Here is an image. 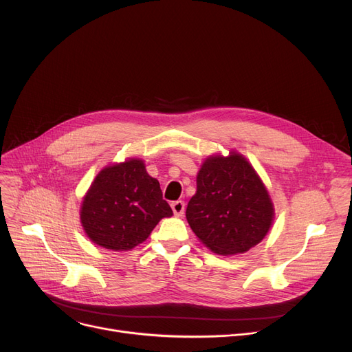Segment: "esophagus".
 I'll return each mask as SVG.
<instances>
[{
    "label": "esophagus",
    "instance_id": "esophagus-1",
    "mask_svg": "<svg viewBox=\"0 0 352 352\" xmlns=\"http://www.w3.org/2000/svg\"><path fill=\"white\" fill-rule=\"evenodd\" d=\"M171 208H173V211H174V215H177V217H182V214H184V211H186V202L184 201H174L173 204H171Z\"/></svg>",
    "mask_w": 352,
    "mask_h": 352
}]
</instances>
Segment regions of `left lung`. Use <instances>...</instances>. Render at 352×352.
Segmentation results:
<instances>
[{
	"label": "left lung",
	"instance_id": "left-lung-1",
	"mask_svg": "<svg viewBox=\"0 0 352 352\" xmlns=\"http://www.w3.org/2000/svg\"><path fill=\"white\" fill-rule=\"evenodd\" d=\"M187 221L218 255L243 254L260 244L274 221V204L250 161L236 151L210 155L197 175Z\"/></svg>",
	"mask_w": 352,
	"mask_h": 352
}]
</instances>
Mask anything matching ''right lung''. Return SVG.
<instances>
[{"instance_id": "right-lung-1", "label": "right lung", "mask_w": 352, "mask_h": 352, "mask_svg": "<svg viewBox=\"0 0 352 352\" xmlns=\"http://www.w3.org/2000/svg\"><path fill=\"white\" fill-rule=\"evenodd\" d=\"M173 210L162 199L158 179L140 158L109 164L82 198L81 226L92 243L111 251H129L144 243Z\"/></svg>"}]
</instances>
